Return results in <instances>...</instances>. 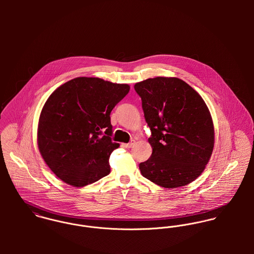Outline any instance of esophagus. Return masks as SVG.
<instances>
[{"instance_id": "esophagus-1", "label": "esophagus", "mask_w": 254, "mask_h": 254, "mask_svg": "<svg viewBox=\"0 0 254 254\" xmlns=\"http://www.w3.org/2000/svg\"><path fill=\"white\" fill-rule=\"evenodd\" d=\"M135 145V141L134 140H132L130 143H128V144H123V146L124 147H126V148H131V147H133V145Z\"/></svg>"}]
</instances>
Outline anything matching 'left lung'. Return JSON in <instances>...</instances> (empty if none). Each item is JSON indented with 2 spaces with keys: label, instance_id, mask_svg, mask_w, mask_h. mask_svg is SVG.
<instances>
[{
  "label": "left lung",
  "instance_id": "8db88e82",
  "mask_svg": "<svg viewBox=\"0 0 254 254\" xmlns=\"http://www.w3.org/2000/svg\"><path fill=\"white\" fill-rule=\"evenodd\" d=\"M134 88L151 132L152 153L139 165L142 175L167 189L194 181L214 146L213 121L204 101L176 77L148 78Z\"/></svg>",
  "mask_w": 254,
  "mask_h": 254
}]
</instances>
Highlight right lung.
I'll return each mask as SVG.
<instances>
[{
    "mask_svg": "<svg viewBox=\"0 0 254 254\" xmlns=\"http://www.w3.org/2000/svg\"><path fill=\"white\" fill-rule=\"evenodd\" d=\"M128 84L77 77L60 86L45 103L37 142L46 164L61 180L79 188L110 173V112L129 93Z\"/></svg>",
    "mask_w": 254,
    "mask_h": 254,
    "instance_id": "1",
    "label": "right lung"
}]
</instances>
